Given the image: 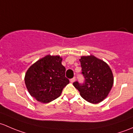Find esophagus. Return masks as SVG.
Listing matches in <instances>:
<instances>
[{
    "label": "esophagus",
    "instance_id": "34e87169",
    "mask_svg": "<svg viewBox=\"0 0 133 133\" xmlns=\"http://www.w3.org/2000/svg\"><path fill=\"white\" fill-rule=\"evenodd\" d=\"M75 81H76V77H74L72 78V79H70V82H71V83H73Z\"/></svg>",
    "mask_w": 133,
    "mask_h": 133
}]
</instances>
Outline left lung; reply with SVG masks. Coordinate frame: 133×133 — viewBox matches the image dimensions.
I'll list each match as a JSON object with an SVG mask.
<instances>
[{"label": "left lung", "instance_id": "obj_1", "mask_svg": "<svg viewBox=\"0 0 133 133\" xmlns=\"http://www.w3.org/2000/svg\"><path fill=\"white\" fill-rule=\"evenodd\" d=\"M79 61L84 81L81 83L76 81L74 86L88 102L98 103L108 96L113 87L111 70L106 63L92 56H83Z\"/></svg>", "mask_w": 133, "mask_h": 133}]
</instances>
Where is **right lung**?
<instances>
[{
    "mask_svg": "<svg viewBox=\"0 0 133 133\" xmlns=\"http://www.w3.org/2000/svg\"><path fill=\"white\" fill-rule=\"evenodd\" d=\"M61 61L62 58L58 56L48 55L34 63L26 72V87L39 102L47 103L55 100L69 83Z\"/></svg>",
    "mask_w": 133,
    "mask_h": 133,
    "instance_id": "obj_1",
    "label": "right lung"
}]
</instances>
